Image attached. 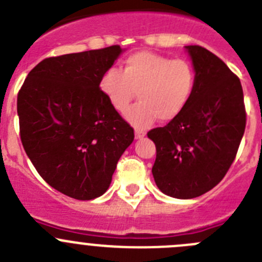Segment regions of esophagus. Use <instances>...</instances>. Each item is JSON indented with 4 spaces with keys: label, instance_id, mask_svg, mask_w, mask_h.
Wrapping results in <instances>:
<instances>
[{
    "label": "esophagus",
    "instance_id": "34e87169",
    "mask_svg": "<svg viewBox=\"0 0 262 262\" xmlns=\"http://www.w3.org/2000/svg\"><path fill=\"white\" fill-rule=\"evenodd\" d=\"M134 134H136V138L139 139V138H143V137L146 136V133L143 130H139V129H136V132H134Z\"/></svg>",
    "mask_w": 262,
    "mask_h": 262
}]
</instances>
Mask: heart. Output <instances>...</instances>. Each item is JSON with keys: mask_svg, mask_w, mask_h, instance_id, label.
<instances>
[{"mask_svg": "<svg viewBox=\"0 0 262 262\" xmlns=\"http://www.w3.org/2000/svg\"><path fill=\"white\" fill-rule=\"evenodd\" d=\"M196 72L189 60L152 51H138L123 63V71L108 70L99 79V90L110 106L125 114L138 92L139 103L126 114L138 129L150 126L158 117L170 121L182 114L194 94Z\"/></svg>", "mask_w": 262, "mask_h": 262, "instance_id": "heart-1", "label": "heart"}]
</instances>
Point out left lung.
<instances>
[{"mask_svg":"<svg viewBox=\"0 0 262 262\" xmlns=\"http://www.w3.org/2000/svg\"><path fill=\"white\" fill-rule=\"evenodd\" d=\"M186 49L196 72L191 101L180 116L147 133L156 146L154 180L164 194L178 199L200 196L221 182L247 121L238 76L205 48Z\"/></svg>","mask_w":262,"mask_h":262,"instance_id":"8db88e82","label":"left lung"}]
</instances>
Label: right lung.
I'll use <instances>...</instances> for the list:
<instances>
[{
    "label": "right lung",
    "mask_w": 262,
    "mask_h": 262,
    "mask_svg": "<svg viewBox=\"0 0 262 262\" xmlns=\"http://www.w3.org/2000/svg\"><path fill=\"white\" fill-rule=\"evenodd\" d=\"M120 53L112 45L46 58L18 93L24 151L51 187L73 199L103 195L134 139V129L99 90Z\"/></svg>",
    "instance_id": "add662e5"
}]
</instances>
